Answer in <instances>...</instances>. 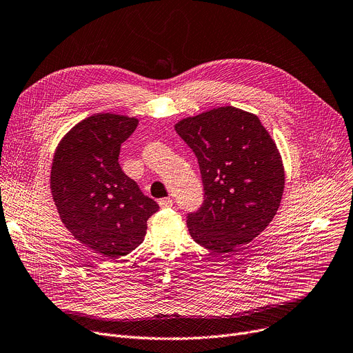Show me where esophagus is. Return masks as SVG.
Returning <instances> with one entry per match:
<instances>
[{"mask_svg":"<svg viewBox=\"0 0 353 353\" xmlns=\"http://www.w3.org/2000/svg\"><path fill=\"white\" fill-rule=\"evenodd\" d=\"M159 204L161 208H170V207H173V200L170 197H166V199L159 200Z\"/></svg>","mask_w":353,"mask_h":353,"instance_id":"esophagus-1","label":"esophagus"}]
</instances>
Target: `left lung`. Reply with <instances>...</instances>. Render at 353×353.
I'll list each match as a JSON object with an SVG mask.
<instances>
[{
	"instance_id": "obj_1",
	"label": "left lung",
	"mask_w": 353,
	"mask_h": 353,
	"mask_svg": "<svg viewBox=\"0 0 353 353\" xmlns=\"http://www.w3.org/2000/svg\"><path fill=\"white\" fill-rule=\"evenodd\" d=\"M176 132L197 157L204 190L185 217L190 236L219 254L250 243L272 221L284 192L274 140L255 114L232 106L187 117Z\"/></svg>"
}]
</instances>
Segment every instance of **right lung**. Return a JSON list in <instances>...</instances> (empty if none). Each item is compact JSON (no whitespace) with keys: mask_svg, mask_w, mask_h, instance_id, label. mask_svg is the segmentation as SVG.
<instances>
[{"mask_svg":"<svg viewBox=\"0 0 353 353\" xmlns=\"http://www.w3.org/2000/svg\"><path fill=\"white\" fill-rule=\"evenodd\" d=\"M136 126L134 117L93 114L61 140L52 161L51 190L62 223L109 260L142 244L148 220L159 210L119 164L121 145Z\"/></svg>","mask_w":353,"mask_h":353,"instance_id":"obj_1","label":"right lung"}]
</instances>
